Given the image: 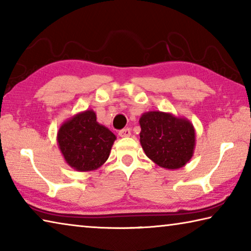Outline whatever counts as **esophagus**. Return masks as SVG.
<instances>
[{
	"label": "esophagus",
	"mask_w": 251,
	"mask_h": 251,
	"mask_svg": "<svg viewBox=\"0 0 251 251\" xmlns=\"http://www.w3.org/2000/svg\"><path fill=\"white\" fill-rule=\"evenodd\" d=\"M118 135L121 136V137H129L130 136V129L129 128H124L118 131Z\"/></svg>",
	"instance_id": "obj_1"
}]
</instances>
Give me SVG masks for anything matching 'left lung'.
<instances>
[{"label": "left lung", "mask_w": 251, "mask_h": 251, "mask_svg": "<svg viewBox=\"0 0 251 251\" xmlns=\"http://www.w3.org/2000/svg\"><path fill=\"white\" fill-rule=\"evenodd\" d=\"M141 145L148 158L166 169L184 167L196 145L194 125L185 117L151 110L139 118Z\"/></svg>", "instance_id": "left-lung-1"}]
</instances>
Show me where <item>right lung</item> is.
Listing matches in <instances>:
<instances>
[{"label":"right lung","mask_w":251,"mask_h":251,"mask_svg":"<svg viewBox=\"0 0 251 251\" xmlns=\"http://www.w3.org/2000/svg\"><path fill=\"white\" fill-rule=\"evenodd\" d=\"M116 136L96 121L86 109L63 123L57 131V145L69 165L77 172H91L107 160Z\"/></svg>","instance_id":"add662e5"}]
</instances>
